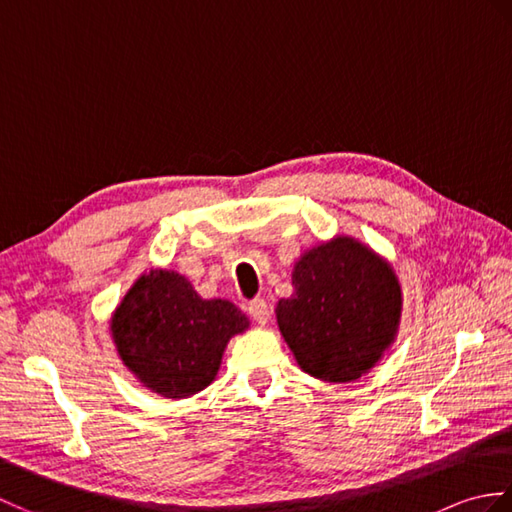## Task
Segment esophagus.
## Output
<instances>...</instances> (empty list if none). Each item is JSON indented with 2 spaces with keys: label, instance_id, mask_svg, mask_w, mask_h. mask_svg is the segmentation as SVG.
I'll return each instance as SVG.
<instances>
[{
  "label": "esophagus",
  "instance_id": "obj_1",
  "mask_svg": "<svg viewBox=\"0 0 512 512\" xmlns=\"http://www.w3.org/2000/svg\"><path fill=\"white\" fill-rule=\"evenodd\" d=\"M248 314H250V319L253 321H257L259 325H266L268 323V317H270V308H268V303L264 301V299H253V301H248Z\"/></svg>",
  "mask_w": 512,
  "mask_h": 512
}]
</instances>
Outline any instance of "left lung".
Segmentation results:
<instances>
[{
    "mask_svg": "<svg viewBox=\"0 0 512 512\" xmlns=\"http://www.w3.org/2000/svg\"><path fill=\"white\" fill-rule=\"evenodd\" d=\"M295 295L277 303V323L303 372L350 383L394 343L400 286L394 270L352 237L308 250L292 270Z\"/></svg>",
    "mask_w": 512,
    "mask_h": 512,
    "instance_id": "1",
    "label": "left lung"
}]
</instances>
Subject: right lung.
<instances>
[{"label":"right lung","mask_w":512,"mask_h":512,"mask_svg":"<svg viewBox=\"0 0 512 512\" xmlns=\"http://www.w3.org/2000/svg\"><path fill=\"white\" fill-rule=\"evenodd\" d=\"M248 319L226 299H202L173 270H151L129 288L112 317L123 363L165 398H189L213 383L231 336Z\"/></svg>","instance_id":"right-lung-1"}]
</instances>
